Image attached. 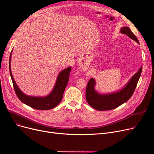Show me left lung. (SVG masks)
<instances>
[{"instance_id":"left-lung-1","label":"left lung","mask_w":154,"mask_h":154,"mask_svg":"<svg viewBox=\"0 0 154 154\" xmlns=\"http://www.w3.org/2000/svg\"><path fill=\"white\" fill-rule=\"evenodd\" d=\"M120 32L139 44L138 39L128 27H122ZM142 70V67L131 77L122 89L107 94H101L97 92L95 89V80L94 78L91 79L87 85L85 92L86 100L88 103L94 109L100 111L110 110L121 106L130 99L134 94L140 77Z\"/></svg>"}]
</instances>
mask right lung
<instances>
[{"label": "right lung", "instance_id": "1", "mask_svg": "<svg viewBox=\"0 0 154 154\" xmlns=\"http://www.w3.org/2000/svg\"><path fill=\"white\" fill-rule=\"evenodd\" d=\"M12 52L10 55L9 58V71L13 83L14 88L15 94L19 100L27 106L37 110H50L55 107L61 102L63 94L66 88L69 79V75L71 70V67L62 70L57 78L55 85L52 92L45 97H34L29 96L23 94L17 85L16 84L15 80L14 79L11 69V61Z\"/></svg>", "mask_w": 154, "mask_h": 154}]
</instances>
